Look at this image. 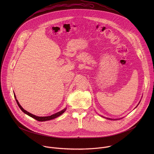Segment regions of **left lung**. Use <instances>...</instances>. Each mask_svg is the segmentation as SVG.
Masks as SVG:
<instances>
[{"mask_svg":"<svg viewBox=\"0 0 154 154\" xmlns=\"http://www.w3.org/2000/svg\"><path fill=\"white\" fill-rule=\"evenodd\" d=\"M139 104H137V106L139 105ZM137 106H136V107H137ZM136 107H135V108H136ZM103 117H103V116H102ZM104 118H106V119H109V120H119V119H110V118H107V117H104ZM122 119V118H121Z\"/></svg>","mask_w":154,"mask_h":154,"instance_id":"8db88e82","label":"left lung"}]
</instances>
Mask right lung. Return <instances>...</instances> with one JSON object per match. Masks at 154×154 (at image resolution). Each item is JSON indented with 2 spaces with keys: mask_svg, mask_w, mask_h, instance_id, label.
<instances>
[{
  "mask_svg": "<svg viewBox=\"0 0 154 154\" xmlns=\"http://www.w3.org/2000/svg\"><path fill=\"white\" fill-rule=\"evenodd\" d=\"M14 97H15V100H16V101H17V104H18V106H19V107L20 108V109L22 110V111H23L25 114H27L28 116H30L31 117H32V118H33V119H35V120L39 121V122H45V121H48V120H50L54 119H55V118H56V117L60 116V115H62L66 110V108H65L63 110H61L60 111H59V112H56V113H55V114H52V115H51V116H44V117L37 116L34 115V114H31V113L28 112L27 111L24 110V109L22 108V106L20 104L18 101L17 100V97H16L15 94H14Z\"/></svg>",
  "mask_w": 154,
  "mask_h": 154,
  "instance_id": "1",
  "label": "right lung"
}]
</instances>
